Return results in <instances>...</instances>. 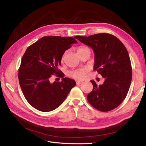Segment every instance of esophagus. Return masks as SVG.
<instances>
[{
	"instance_id": "1",
	"label": "esophagus",
	"mask_w": 146,
	"mask_h": 146,
	"mask_svg": "<svg viewBox=\"0 0 146 146\" xmlns=\"http://www.w3.org/2000/svg\"><path fill=\"white\" fill-rule=\"evenodd\" d=\"M76 85H80V84H81V83H82L83 82L82 81H76Z\"/></svg>"
}]
</instances>
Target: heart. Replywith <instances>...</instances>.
Listing matches in <instances>:
<instances>
[{
	"label": "heart",
	"mask_w": 146,
	"mask_h": 146,
	"mask_svg": "<svg viewBox=\"0 0 146 146\" xmlns=\"http://www.w3.org/2000/svg\"><path fill=\"white\" fill-rule=\"evenodd\" d=\"M85 48H87L86 47H83V46H81V47H79L78 49V52L80 51L83 50ZM64 54L63 55V56L61 58V61L63 60ZM86 74V70L85 68H80V69L77 70H74L68 71V75L70 77L73 78H75L76 80H83L85 78Z\"/></svg>",
	"instance_id": "obj_1"
}]
</instances>
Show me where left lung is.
Listing matches in <instances>:
<instances>
[{"mask_svg":"<svg viewBox=\"0 0 146 146\" xmlns=\"http://www.w3.org/2000/svg\"><path fill=\"white\" fill-rule=\"evenodd\" d=\"M77 39L95 52L94 70L105 78L102 85L91 80L93 90L87 100L98 110L108 111L117 108L125 98L132 81V66L128 51L117 37L100 33Z\"/></svg>","mask_w":146,"mask_h":146,"instance_id":"1","label":"left lung"}]
</instances>
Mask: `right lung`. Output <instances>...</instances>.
<instances>
[{
  "label": "right lung",
  "mask_w": 146,
  "mask_h": 146,
  "mask_svg": "<svg viewBox=\"0 0 146 146\" xmlns=\"http://www.w3.org/2000/svg\"><path fill=\"white\" fill-rule=\"evenodd\" d=\"M75 39L77 36H44L27 48L18 78L24 97L36 109L44 112L56 109L76 85L75 80L63 78L64 73L58 70L65 51L77 42ZM54 74L62 81L51 83Z\"/></svg>",
  "instance_id": "add662e5"
}]
</instances>
